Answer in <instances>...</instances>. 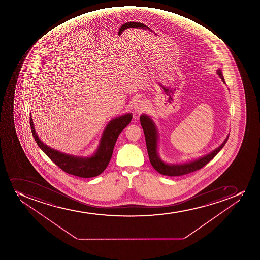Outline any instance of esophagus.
<instances>
[{
	"label": "esophagus",
	"mask_w": 260,
	"mask_h": 260,
	"mask_svg": "<svg viewBox=\"0 0 260 260\" xmlns=\"http://www.w3.org/2000/svg\"><path fill=\"white\" fill-rule=\"evenodd\" d=\"M143 108H144V107H143L142 103L139 102V103H137V106H136V108H136V112H141V111L143 109Z\"/></svg>",
	"instance_id": "34e87169"
}]
</instances>
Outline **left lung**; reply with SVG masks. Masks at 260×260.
<instances>
[{
	"mask_svg": "<svg viewBox=\"0 0 260 260\" xmlns=\"http://www.w3.org/2000/svg\"><path fill=\"white\" fill-rule=\"evenodd\" d=\"M217 74L219 75V77L221 78L222 81L225 84L221 70H217ZM140 121H141V124H142L143 132H144L150 162L152 164V167L154 168L157 172L160 173L161 175H167V176H180V175H187V174L200 170L208 162H210L216 155L218 154V152L224 147L227 140L229 138V136H228L226 139L224 140V142L218 148H216L213 152L198 158V159L185 162L182 165H168L166 162H164L157 154L158 136H157V128H156L153 121L152 120V118H149L146 114H142L140 117Z\"/></svg>",
	"mask_w": 260,
	"mask_h": 260,
	"instance_id": "left-lung-1",
	"label": "left lung"
}]
</instances>
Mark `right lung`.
<instances>
[{
    "label": "right lung",
    "instance_id": "obj_1",
    "mask_svg": "<svg viewBox=\"0 0 260 260\" xmlns=\"http://www.w3.org/2000/svg\"><path fill=\"white\" fill-rule=\"evenodd\" d=\"M132 119V113H127L112 119L106 126L96 152L91 157H88L66 154L45 145L36 134L31 116L29 123L31 132L36 143L55 165L70 175L81 178H91L98 176L105 170L110 162L118 136L123 128L131 123Z\"/></svg>",
    "mask_w": 260,
    "mask_h": 260
}]
</instances>
